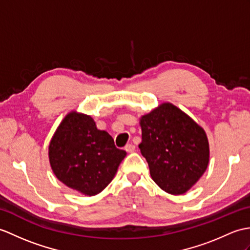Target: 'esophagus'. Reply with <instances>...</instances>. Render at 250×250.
<instances>
[{
  "label": "esophagus",
  "instance_id": "34e87169",
  "mask_svg": "<svg viewBox=\"0 0 250 250\" xmlns=\"http://www.w3.org/2000/svg\"><path fill=\"white\" fill-rule=\"evenodd\" d=\"M125 149L126 152H130V153H131V152H134V151H135V145H133V144H126Z\"/></svg>",
  "mask_w": 250,
  "mask_h": 250
}]
</instances>
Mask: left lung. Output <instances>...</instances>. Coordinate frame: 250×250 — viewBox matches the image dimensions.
Here are the masks:
<instances>
[{
    "label": "left lung",
    "instance_id": "1",
    "mask_svg": "<svg viewBox=\"0 0 250 250\" xmlns=\"http://www.w3.org/2000/svg\"><path fill=\"white\" fill-rule=\"evenodd\" d=\"M141 126L138 147L153 181L166 193L184 194L208 167L210 151L206 132L170 103L143 116Z\"/></svg>",
    "mask_w": 250,
    "mask_h": 250
}]
</instances>
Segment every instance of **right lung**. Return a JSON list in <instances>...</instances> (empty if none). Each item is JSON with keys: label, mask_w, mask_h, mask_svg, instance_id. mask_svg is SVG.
I'll use <instances>...</instances> for the list:
<instances>
[{"label": "right lung", "mask_w": 250, "mask_h": 250, "mask_svg": "<svg viewBox=\"0 0 250 250\" xmlns=\"http://www.w3.org/2000/svg\"><path fill=\"white\" fill-rule=\"evenodd\" d=\"M125 155L106 131L97 129L90 116L75 112L63 118L49 146L50 164L57 179L88 196L111 183Z\"/></svg>", "instance_id": "obj_1"}]
</instances>
